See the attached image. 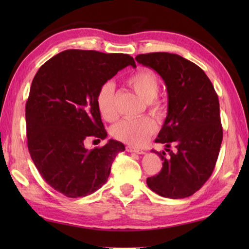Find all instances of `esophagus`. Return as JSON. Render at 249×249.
Returning a JSON list of instances; mask_svg holds the SVG:
<instances>
[{"mask_svg":"<svg viewBox=\"0 0 249 249\" xmlns=\"http://www.w3.org/2000/svg\"><path fill=\"white\" fill-rule=\"evenodd\" d=\"M126 151L127 152H130V153H137V154H144V151L142 150H139V149H135V147L130 146V145H127L126 146Z\"/></svg>","mask_w":249,"mask_h":249,"instance_id":"obj_1","label":"esophagus"}]
</instances>
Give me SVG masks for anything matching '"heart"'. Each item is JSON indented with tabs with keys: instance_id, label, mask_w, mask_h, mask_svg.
<instances>
[{
	"instance_id": "b5f03b06",
	"label": "heart",
	"mask_w": 249,
	"mask_h": 249,
	"mask_svg": "<svg viewBox=\"0 0 249 249\" xmlns=\"http://www.w3.org/2000/svg\"><path fill=\"white\" fill-rule=\"evenodd\" d=\"M127 83L134 91L145 100L146 107L156 118H162L166 112V105L157 97L160 84L157 76L150 70H139L131 75ZM95 103L100 116L106 121L112 122L116 119L114 106V83L106 81L99 87ZM156 131V123L147 115L137 119H127L115 124L111 134L113 138L131 146L144 145Z\"/></svg>"
}]
</instances>
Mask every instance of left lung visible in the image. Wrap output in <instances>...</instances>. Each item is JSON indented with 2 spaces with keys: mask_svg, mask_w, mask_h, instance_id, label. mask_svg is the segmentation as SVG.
I'll return each instance as SVG.
<instances>
[{
  "mask_svg": "<svg viewBox=\"0 0 249 249\" xmlns=\"http://www.w3.org/2000/svg\"><path fill=\"white\" fill-rule=\"evenodd\" d=\"M136 60L160 73L168 92V115L155 140L166 144L168 155L152 150L163 162L146 184L161 197H189L212 176L217 161L223 141L218 96L205 72L181 55L152 52Z\"/></svg>",
  "mask_w": 249,
  "mask_h": 249,
  "instance_id": "1",
  "label": "left lung"
}]
</instances>
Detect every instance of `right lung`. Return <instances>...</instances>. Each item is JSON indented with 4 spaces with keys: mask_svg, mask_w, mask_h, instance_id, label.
I'll return each instance as SVG.
<instances>
[{
    "mask_svg": "<svg viewBox=\"0 0 249 249\" xmlns=\"http://www.w3.org/2000/svg\"><path fill=\"white\" fill-rule=\"evenodd\" d=\"M128 65L136 67L128 54L65 50L41 65L32 81L25 104L30 155L45 181L68 198L102 187L115 156L125 150L115 140L88 150L84 140L107 137L95 97Z\"/></svg>",
    "mask_w": 249,
    "mask_h": 249,
    "instance_id": "add662e5",
    "label": "right lung"
}]
</instances>
